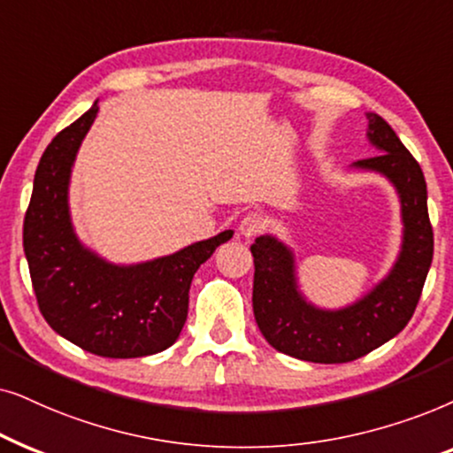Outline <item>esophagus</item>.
<instances>
[{
  "label": "esophagus",
  "mask_w": 453,
  "mask_h": 453,
  "mask_svg": "<svg viewBox=\"0 0 453 453\" xmlns=\"http://www.w3.org/2000/svg\"><path fill=\"white\" fill-rule=\"evenodd\" d=\"M263 227H265L263 217L257 215V213H250V215H246L242 221H240L238 232H240V236H242V238H255L257 234L263 232Z\"/></svg>",
  "instance_id": "1"
}]
</instances>
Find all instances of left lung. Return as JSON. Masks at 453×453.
I'll return each mask as SVG.
<instances>
[{
  "instance_id": "8db88e82",
  "label": "left lung",
  "mask_w": 453,
  "mask_h": 453,
  "mask_svg": "<svg viewBox=\"0 0 453 453\" xmlns=\"http://www.w3.org/2000/svg\"><path fill=\"white\" fill-rule=\"evenodd\" d=\"M366 119V138L379 155L357 161L349 170L379 173L397 195L402 242L388 273L354 303L323 309L300 289L292 246L273 234L258 236L250 246L258 329L277 352L309 363H349L395 337L412 317L431 269L433 230L423 170L381 116L369 111Z\"/></svg>"
}]
</instances>
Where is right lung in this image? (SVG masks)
Masks as SVG:
<instances>
[{
    "instance_id": "right-lung-1",
    "label": "right lung",
    "mask_w": 453,
    "mask_h": 453,
    "mask_svg": "<svg viewBox=\"0 0 453 453\" xmlns=\"http://www.w3.org/2000/svg\"><path fill=\"white\" fill-rule=\"evenodd\" d=\"M96 113L99 99L47 144L24 217V255L39 309L56 334L96 357H150L180 337L192 277L234 230L128 265L84 244L70 213V180Z\"/></svg>"
}]
</instances>
